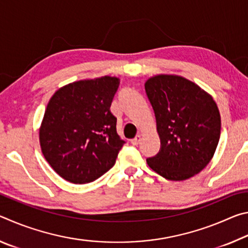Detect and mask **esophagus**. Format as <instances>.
<instances>
[{
    "label": "esophagus",
    "instance_id": "obj_1",
    "mask_svg": "<svg viewBox=\"0 0 248 248\" xmlns=\"http://www.w3.org/2000/svg\"><path fill=\"white\" fill-rule=\"evenodd\" d=\"M141 134H137L136 136V138H133V139L131 140V144H133V145H138L140 143V141H141Z\"/></svg>",
    "mask_w": 248,
    "mask_h": 248
}]
</instances>
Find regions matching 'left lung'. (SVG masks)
Here are the masks:
<instances>
[{
	"label": "left lung",
	"mask_w": 248,
	"mask_h": 248,
	"mask_svg": "<svg viewBox=\"0 0 248 248\" xmlns=\"http://www.w3.org/2000/svg\"><path fill=\"white\" fill-rule=\"evenodd\" d=\"M152 105L161 149L146 163L169 180L200 173L215 155L221 116L215 99L196 83L175 74H157L144 84Z\"/></svg>",
	"instance_id": "obj_1"
}]
</instances>
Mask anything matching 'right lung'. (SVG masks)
<instances>
[{
  "label": "right lung",
  "instance_id": "obj_1",
  "mask_svg": "<svg viewBox=\"0 0 248 248\" xmlns=\"http://www.w3.org/2000/svg\"><path fill=\"white\" fill-rule=\"evenodd\" d=\"M120 79H79L50 98L39 128L41 152L62 178L73 184L94 182L115 165L123 141L110 112Z\"/></svg>",
  "mask_w": 248,
  "mask_h": 248
}]
</instances>
